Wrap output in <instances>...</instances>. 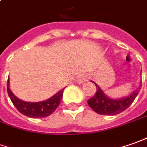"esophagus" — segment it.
<instances>
[{"instance_id": "34e87169", "label": "esophagus", "mask_w": 147, "mask_h": 147, "mask_svg": "<svg viewBox=\"0 0 147 147\" xmlns=\"http://www.w3.org/2000/svg\"><path fill=\"white\" fill-rule=\"evenodd\" d=\"M88 78H89V77H88L87 74H81V75L78 76L77 82L79 84L84 83L85 82H86L87 80H88Z\"/></svg>"}]
</instances>
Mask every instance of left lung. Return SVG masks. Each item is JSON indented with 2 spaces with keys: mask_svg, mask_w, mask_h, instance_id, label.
I'll list each match as a JSON object with an SVG mask.
<instances>
[{
  "mask_svg": "<svg viewBox=\"0 0 147 147\" xmlns=\"http://www.w3.org/2000/svg\"><path fill=\"white\" fill-rule=\"evenodd\" d=\"M94 84L97 88V92L94 97L87 101V102L92 110L102 115H116L126 110L133 103L142 86V83L140 82L139 87H138L132 94L126 98L112 99L108 98L103 93L101 88L96 83Z\"/></svg>",
  "mask_w": 147,
  "mask_h": 147,
  "instance_id": "left-lung-1",
  "label": "left lung"
}]
</instances>
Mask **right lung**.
<instances>
[{"instance_id":"right-lung-1","label":"right lung","mask_w":147,"mask_h":147,"mask_svg":"<svg viewBox=\"0 0 147 147\" xmlns=\"http://www.w3.org/2000/svg\"><path fill=\"white\" fill-rule=\"evenodd\" d=\"M64 90L65 89L59 90L53 97L45 101L29 102L19 99L13 94L9 88V79H8L7 83V92L14 106L21 114L29 118H45L53 114L60 104Z\"/></svg>"}]
</instances>
